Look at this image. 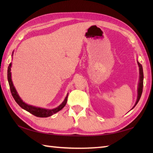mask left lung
<instances>
[{"label": "left lung", "instance_id": "1", "mask_svg": "<svg viewBox=\"0 0 153 153\" xmlns=\"http://www.w3.org/2000/svg\"><path fill=\"white\" fill-rule=\"evenodd\" d=\"M137 64L139 66V82L138 84V88H137V100H136L135 105L131 109L134 108V107L136 106V105L137 104V102H139V99H140L141 94L143 92V67H142V65L139 62L138 60H137Z\"/></svg>", "mask_w": 153, "mask_h": 153}]
</instances>
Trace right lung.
Segmentation results:
<instances>
[{
    "mask_svg": "<svg viewBox=\"0 0 153 153\" xmlns=\"http://www.w3.org/2000/svg\"><path fill=\"white\" fill-rule=\"evenodd\" d=\"M13 54H14V51L12 52V56H13ZM11 67H12V63L9 64V66L8 68V74H7L8 81V83L10 85V91H11L12 97H14V99L16 100V102L18 104V105L20 106L21 108L25 110L26 111L32 114L35 116L40 117V118H46V117L51 116L52 115H53L54 114L58 112V111H60V110L62 109L65 106V105H66V104L67 102L68 93L66 95V97H65L64 101L62 102L59 106H57L56 108H53V109H47V108H40V107H37L35 106L28 105V104L25 103V102L23 101L22 99L20 98V97L19 96L17 91H16L15 87L14 86V84H13V82L12 81Z\"/></svg>",
    "mask_w": 153,
    "mask_h": 153,
    "instance_id": "add662e5",
    "label": "right lung"
}]
</instances>
